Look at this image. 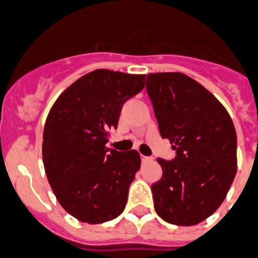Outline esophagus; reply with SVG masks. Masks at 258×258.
<instances>
[{
	"label": "esophagus",
	"mask_w": 258,
	"mask_h": 258,
	"mask_svg": "<svg viewBox=\"0 0 258 258\" xmlns=\"http://www.w3.org/2000/svg\"><path fill=\"white\" fill-rule=\"evenodd\" d=\"M141 161H142V163H146V162H149V161H152V158H150V157H145V155H141Z\"/></svg>",
	"instance_id": "obj_1"
}]
</instances>
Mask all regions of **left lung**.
<instances>
[{"instance_id":"obj_1","label":"left lung","mask_w":258,"mask_h":258,"mask_svg":"<svg viewBox=\"0 0 258 258\" xmlns=\"http://www.w3.org/2000/svg\"><path fill=\"white\" fill-rule=\"evenodd\" d=\"M146 91L159 134L175 150L171 161L157 159L155 212L170 224L195 225L218 210L235 179V126L220 101L184 74H149Z\"/></svg>"}]
</instances>
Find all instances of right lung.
I'll return each mask as SVG.
<instances>
[{
	"label": "right lung",
	"instance_id": "add662e5",
	"mask_svg": "<svg viewBox=\"0 0 258 258\" xmlns=\"http://www.w3.org/2000/svg\"><path fill=\"white\" fill-rule=\"evenodd\" d=\"M145 75L96 70L54 103L43 131L44 171L60 206L83 223L100 224L124 211L141 166L136 150L105 146L122 105L140 93Z\"/></svg>",
	"mask_w": 258,
	"mask_h": 258
}]
</instances>
